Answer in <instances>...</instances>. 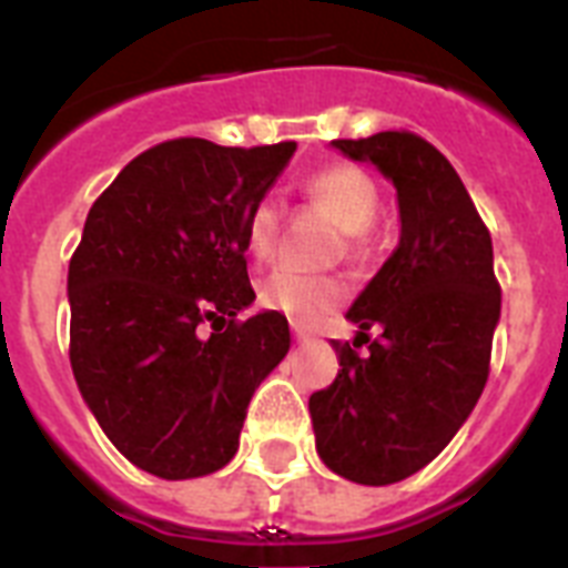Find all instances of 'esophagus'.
<instances>
[{"instance_id":"obj_1","label":"esophagus","mask_w":568,"mask_h":568,"mask_svg":"<svg viewBox=\"0 0 568 568\" xmlns=\"http://www.w3.org/2000/svg\"><path fill=\"white\" fill-rule=\"evenodd\" d=\"M292 336L297 338V342H310L312 333L306 327H303V324H292Z\"/></svg>"}]
</instances>
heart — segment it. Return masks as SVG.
<instances>
[{"instance_id": "obj_1", "label": "heart", "mask_w": 568, "mask_h": 568, "mask_svg": "<svg viewBox=\"0 0 568 568\" xmlns=\"http://www.w3.org/2000/svg\"><path fill=\"white\" fill-rule=\"evenodd\" d=\"M303 194L312 205H318L338 230L345 232V244L351 253H359L365 244V232L372 230L379 217V191L374 180L354 164H333L312 173L303 182ZM283 209L276 196H262L247 217V247L256 258L274 253L280 239ZM345 297V285L336 276L297 274L280 267L258 285V303L267 310L288 315L297 324H315L327 312H333Z\"/></svg>"}]
</instances>
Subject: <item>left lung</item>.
<instances>
[{
    "mask_svg": "<svg viewBox=\"0 0 568 568\" xmlns=\"http://www.w3.org/2000/svg\"><path fill=\"white\" fill-rule=\"evenodd\" d=\"M374 164L397 191L400 241L365 285L347 321L354 346L333 342L338 377L310 397L324 466L363 486H388L442 454L489 377L501 288L493 239L450 162L413 132L333 141ZM384 336L367 342V329Z\"/></svg>",
    "mask_w": 568,
    "mask_h": 568,
    "instance_id": "1",
    "label": "left lung"
}]
</instances>
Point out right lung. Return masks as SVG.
I'll return each instance as SVG.
<instances>
[{"label": "right lung", "mask_w": 568, "mask_h": 568, "mask_svg": "<svg viewBox=\"0 0 568 568\" xmlns=\"http://www.w3.org/2000/svg\"><path fill=\"white\" fill-rule=\"evenodd\" d=\"M294 150L164 141L88 212L67 274L70 365L102 433L150 475L189 480L226 466L250 397L292 347L285 315L239 312L256 301L250 209Z\"/></svg>", "instance_id": "add662e5"}]
</instances>
